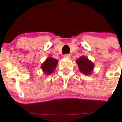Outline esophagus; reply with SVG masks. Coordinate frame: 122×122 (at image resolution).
Returning <instances> with one entry per match:
<instances>
[{"label": "esophagus", "mask_w": 122, "mask_h": 122, "mask_svg": "<svg viewBox=\"0 0 122 122\" xmlns=\"http://www.w3.org/2000/svg\"><path fill=\"white\" fill-rule=\"evenodd\" d=\"M64 56L65 58H70V56H71V55H70V54H65V55H64Z\"/></svg>", "instance_id": "1"}]
</instances>
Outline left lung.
<instances>
[{
    "label": "left lung",
    "instance_id": "1",
    "mask_svg": "<svg viewBox=\"0 0 122 122\" xmlns=\"http://www.w3.org/2000/svg\"><path fill=\"white\" fill-rule=\"evenodd\" d=\"M77 63L79 67L80 71L86 75L92 74V70L94 68V64L84 56H81L77 60Z\"/></svg>",
    "mask_w": 122,
    "mask_h": 122
}]
</instances>
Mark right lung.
<instances>
[{
  "label": "right lung",
  "instance_id": "right-lung-1",
  "mask_svg": "<svg viewBox=\"0 0 122 122\" xmlns=\"http://www.w3.org/2000/svg\"><path fill=\"white\" fill-rule=\"evenodd\" d=\"M57 64V60L52 58V57H49L42 64V70L44 72V74H46V75L51 74L56 68Z\"/></svg>",
  "mask_w": 122,
  "mask_h": 122
}]
</instances>
